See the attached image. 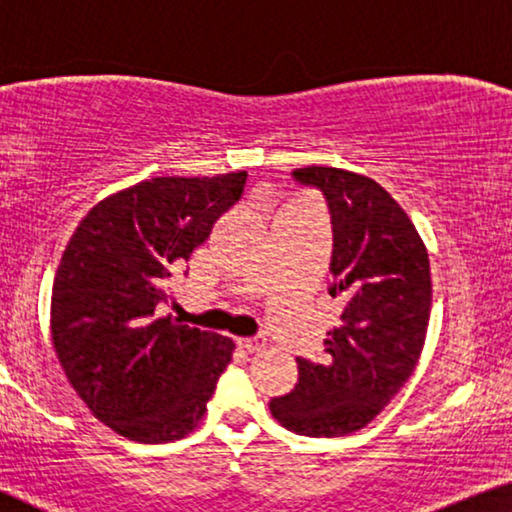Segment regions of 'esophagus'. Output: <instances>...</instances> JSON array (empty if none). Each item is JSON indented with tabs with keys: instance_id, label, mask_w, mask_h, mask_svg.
<instances>
[{
	"instance_id": "obj_1",
	"label": "esophagus",
	"mask_w": 512,
	"mask_h": 512,
	"mask_svg": "<svg viewBox=\"0 0 512 512\" xmlns=\"http://www.w3.org/2000/svg\"><path fill=\"white\" fill-rule=\"evenodd\" d=\"M243 349H248V352H257V349H262L266 345V338L262 333L257 335H250V338H239L236 340Z\"/></svg>"
}]
</instances>
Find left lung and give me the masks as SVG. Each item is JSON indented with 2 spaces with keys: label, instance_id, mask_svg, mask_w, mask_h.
Returning a JSON list of instances; mask_svg holds the SVG:
<instances>
[{
  "label": "left lung",
  "instance_id": "8db88e82",
  "mask_svg": "<svg viewBox=\"0 0 512 512\" xmlns=\"http://www.w3.org/2000/svg\"><path fill=\"white\" fill-rule=\"evenodd\" d=\"M331 211L329 294L342 303L322 361L299 356V381L269 402L280 425L305 437H345L368 425L411 377L432 308L430 259L398 202L363 174L338 167L292 172Z\"/></svg>",
  "mask_w": 512,
  "mask_h": 512
}]
</instances>
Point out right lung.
Returning <instances> with one entry per match:
<instances>
[{"label":"right lung","mask_w":512,"mask_h":512,"mask_svg":"<svg viewBox=\"0 0 512 512\" xmlns=\"http://www.w3.org/2000/svg\"><path fill=\"white\" fill-rule=\"evenodd\" d=\"M246 172L158 177L96 204L61 255L52 342L75 393L121 437L163 444L207 411L234 342L160 317L172 271L241 200Z\"/></svg>","instance_id":"obj_1"}]
</instances>
